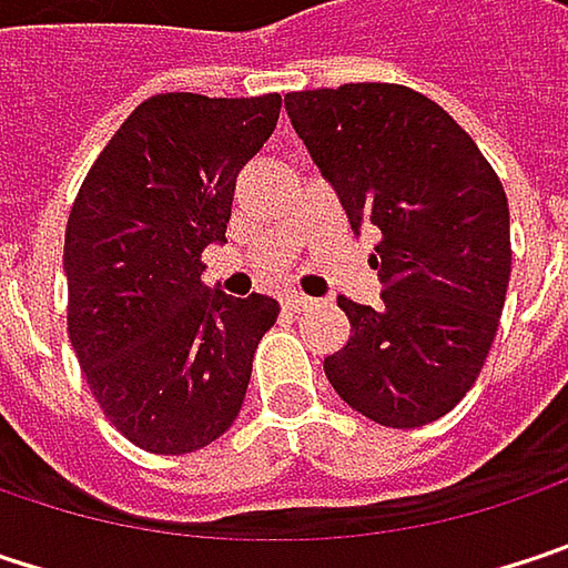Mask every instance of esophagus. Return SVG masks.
Segmentation results:
<instances>
[{"label":"esophagus","instance_id":"1","mask_svg":"<svg viewBox=\"0 0 568 568\" xmlns=\"http://www.w3.org/2000/svg\"><path fill=\"white\" fill-rule=\"evenodd\" d=\"M283 305L288 308V312H305V308H312V305H315V298H308L305 292H285Z\"/></svg>","mask_w":568,"mask_h":568}]
</instances>
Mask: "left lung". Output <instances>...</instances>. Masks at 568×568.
Segmentation results:
<instances>
[{
    "mask_svg": "<svg viewBox=\"0 0 568 568\" xmlns=\"http://www.w3.org/2000/svg\"><path fill=\"white\" fill-rule=\"evenodd\" d=\"M285 111L348 223H375L382 305L325 358L338 397L382 427H424L460 404L490 355L510 285V206L474 138L404 84L292 91Z\"/></svg>",
    "mask_w": 568,
    "mask_h": 568,
    "instance_id": "8db88e82",
    "label": "left lung"
}]
</instances>
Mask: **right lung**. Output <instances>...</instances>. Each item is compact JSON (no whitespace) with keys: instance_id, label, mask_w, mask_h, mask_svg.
Masks as SVG:
<instances>
[{"instance_id":"add662e5","label":"right lung","mask_w":568,"mask_h":568,"mask_svg":"<svg viewBox=\"0 0 568 568\" xmlns=\"http://www.w3.org/2000/svg\"><path fill=\"white\" fill-rule=\"evenodd\" d=\"M280 108V94H154L71 203L68 338L104 417L141 450L193 454L230 430L256 345L276 325V298H230L200 276Z\"/></svg>"}]
</instances>
